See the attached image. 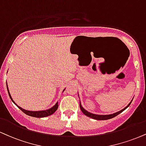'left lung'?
Here are the masks:
<instances>
[{
	"label": "left lung",
	"instance_id": "left-lung-1",
	"mask_svg": "<svg viewBox=\"0 0 146 146\" xmlns=\"http://www.w3.org/2000/svg\"><path fill=\"white\" fill-rule=\"evenodd\" d=\"M78 96H79V98H80V96H79V93H78ZM133 99L131 100V101L129 103V105H128L126 107H125V108H124L123 110H120V111H117V112H115V113H114L108 114V115H99V114H94V113H90V112L88 111L87 110H86L85 109H84L83 107H82V104H81V101H80V108L81 109V110H82V111L83 112L84 114H85V115H86V116L90 117H91V118L94 119V120H109V119L113 118V117H115V116H116V115H118V114H120V113H122V112L124 110H125L130 105H131V102L133 101Z\"/></svg>",
	"mask_w": 146,
	"mask_h": 146
}]
</instances>
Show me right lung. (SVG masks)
I'll use <instances>...</instances> for the list:
<instances>
[{
	"label": "right lung",
	"instance_id": "obj_1",
	"mask_svg": "<svg viewBox=\"0 0 146 146\" xmlns=\"http://www.w3.org/2000/svg\"><path fill=\"white\" fill-rule=\"evenodd\" d=\"M7 88L9 96L10 99H11V101H13V103H14V104L16 105L17 108L20 109V110H22V111L24 112V113H26V115H30V116L35 117H45L49 116V115H51L52 114H53L54 112H55L56 110H58V102H57V103H56L53 107H52L51 108L48 109V110H41V111H30V110H24V109L22 108L21 107L19 106V105H17L16 103H15V102L13 101V99H12L11 94H10V92H9V90L7 83ZM64 90H65V88L63 90L62 92H64Z\"/></svg>",
	"mask_w": 146,
	"mask_h": 146
}]
</instances>
